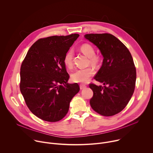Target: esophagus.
Wrapping results in <instances>:
<instances>
[{
  "label": "esophagus",
  "instance_id": "34e87169",
  "mask_svg": "<svg viewBox=\"0 0 153 153\" xmlns=\"http://www.w3.org/2000/svg\"><path fill=\"white\" fill-rule=\"evenodd\" d=\"M86 87V85H83V84H80V90H83V89L85 88Z\"/></svg>",
  "mask_w": 153,
  "mask_h": 153
}]
</instances>
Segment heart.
<instances>
[{
    "label": "heart",
    "mask_w": 153,
    "mask_h": 153,
    "mask_svg": "<svg viewBox=\"0 0 153 153\" xmlns=\"http://www.w3.org/2000/svg\"><path fill=\"white\" fill-rule=\"evenodd\" d=\"M80 51L88 57L90 64L93 66H97L100 62V57L95 54L94 48L90 44L85 43L81 45ZM73 53L71 50H69L65 54L63 59V63L67 68H71L73 67ZM94 74V71L93 68L88 67L86 68L77 70L71 74V79L74 82L86 83Z\"/></svg>",
    "instance_id": "obj_1"
}]
</instances>
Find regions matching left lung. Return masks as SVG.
Here are the masks:
<instances>
[{
    "instance_id": "8db88e82",
    "label": "left lung",
    "mask_w": 153,
    "mask_h": 153,
    "mask_svg": "<svg viewBox=\"0 0 153 153\" xmlns=\"http://www.w3.org/2000/svg\"><path fill=\"white\" fill-rule=\"evenodd\" d=\"M85 37L97 47L103 57L94 79L105 86L89 84L93 91L90 105L102 116H114L125 108L134 91L136 70L132 56L111 34H88Z\"/></svg>"
}]
</instances>
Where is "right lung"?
Returning a JSON list of instances; mask_svg holds the SVG:
<instances>
[{
	"mask_svg": "<svg viewBox=\"0 0 153 153\" xmlns=\"http://www.w3.org/2000/svg\"><path fill=\"white\" fill-rule=\"evenodd\" d=\"M78 34L53 36L37 40L29 49L20 67V90L30 110L45 121L62 119L70 103L79 91L77 83L69 84L64 56Z\"/></svg>",
	"mask_w": 153,
	"mask_h": 153,
	"instance_id": "add662e5",
	"label": "right lung"
}]
</instances>
